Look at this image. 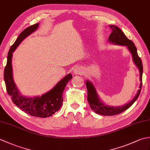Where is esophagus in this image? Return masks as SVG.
Masks as SVG:
<instances>
[{"mask_svg": "<svg viewBox=\"0 0 150 150\" xmlns=\"http://www.w3.org/2000/svg\"><path fill=\"white\" fill-rule=\"evenodd\" d=\"M84 73L83 69L81 68H79V67H77L73 70V73L75 75H81L82 73Z\"/></svg>", "mask_w": 150, "mask_h": 150, "instance_id": "esophagus-1", "label": "esophagus"}]
</instances>
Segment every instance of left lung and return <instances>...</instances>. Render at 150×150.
<instances>
[{
	"instance_id": "obj_1",
	"label": "left lung",
	"mask_w": 150,
	"mask_h": 150,
	"mask_svg": "<svg viewBox=\"0 0 150 150\" xmlns=\"http://www.w3.org/2000/svg\"><path fill=\"white\" fill-rule=\"evenodd\" d=\"M110 28L112 30V32L110 34V35L108 38V41L111 44H117V45L125 46L128 47L129 51L131 52L132 55L133 60L135 65L137 66L139 70L140 71V84L139 90H138L137 93L135 96V97L126 104L122 106L119 107H114L110 106L105 105L103 102H102L97 93V91L95 90L93 84L91 83L90 81H87L85 82L86 85L87 87L88 90V97L87 99L89 104H90V108L93 110L95 113L103 115L106 116H111L115 115L120 114L122 113L123 111L128 110L129 107L132 106V104L135 103V100L137 99L139 97L140 93L141 91L142 88V72H143V67L142 63L141 58L139 57L137 51V47H135L134 43H133L131 40L128 39L126 36L124 35L120 28H118L114 25H111L110 26Z\"/></svg>"
}]
</instances>
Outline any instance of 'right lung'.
<instances>
[{
  "label": "right lung",
  "mask_w": 150,
  "mask_h": 150,
  "mask_svg": "<svg viewBox=\"0 0 150 150\" xmlns=\"http://www.w3.org/2000/svg\"><path fill=\"white\" fill-rule=\"evenodd\" d=\"M39 26V24L37 23L25 29L19 35L14 44L11 46L8 54L7 64L4 71V78L6 90L11 97L13 103L16 106L30 115L46 118L52 116L61 108L63 101L62 95L66 84L72 79L71 74L69 73L66 75V77L60 81L55 87L40 97H28L22 95L15 84L13 78L11 66L13 52L25 38L37 30Z\"/></svg>",
  "instance_id": "right-lung-1"
}]
</instances>
